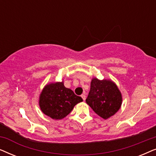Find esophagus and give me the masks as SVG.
<instances>
[{
	"instance_id": "34e87169",
	"label": "esophagus",
	"mask_w": 156,
	"mask_h": 156,
	"mask_svg": "<svg viewBox=\"0 0 156 156\" xmlns=\"http://www.w3.org/2000/svg\"><path fill=\"white\" fill-rule=\"evenodd\" d=\"M81 97H82V98L83 99V100H84V101L85 99H86V95H85L84 94H82V96H81Z\"/></svg>"
}]
</instances>
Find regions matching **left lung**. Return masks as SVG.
<instances>
[{
  "label": "left lung",
  "instance_id": "8db88e82",
  "mask_svg": "<svg viewBox=\"0 0 156 156\" xmlns=\"http://www.w3.org/2000/svg\"><path fill=\"white\" fill-rule=\"evenodd\" d=\"M86 102L97 115L107 119L118 112L122 96L118 87L111 80L92 79Z\"/></svg>",
  "mask_w": 156,
  "mask_h": 156
}]
</instances>
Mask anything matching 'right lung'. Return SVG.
I'll list each match as a JSON object with an SVG mask.
<instances>
[{"label": "right lung", "instance_id": "1", "mask_svg": "<svg viewBox=\"0 0 156 156\" xmlns=\"http://www.w3.org/2000/svg\"><path fill=\"white\" fill-rule=\"evenodd\" d=\"M82 101L72 89L66 88L63 82H55L47 84L42 89L39 105L44 114L57 120L67 116L74 106Z\"/></svg>", "mask_w": 156, "mask_h": 156}]
</instances>
